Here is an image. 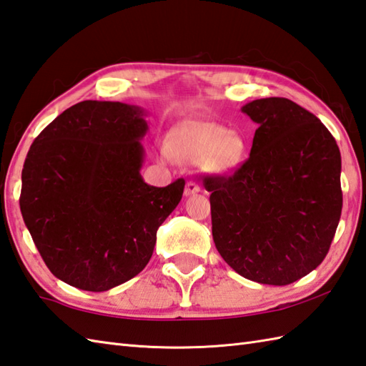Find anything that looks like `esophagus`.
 Segmentation results:
<instances>
[{
	"mask_svg": "<svg viewBox=\"0 0 366 366\" xmlns=\"http://www.w3.org/2000/svg\"><path fill=\"white\" fill-rule=\"evenodd\" d=\"M200 192V186L196 182H188L184 186V196L189 197L194 196V194H199Z\"/></svg>",
	"mask_w": 366,
	"mask_h": 366,
	"instance_id": "1",
	"label": "esophagus"
}]
</instances>
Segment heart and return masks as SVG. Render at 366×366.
I'll return each instance as SVG.
<instances>
[{
  "label": "heart",
  "mask_w": 366,
  "mask_h": 366,
  "mask_svg": "<svg viewBox=\"0 0 366 366\" xmlns=\"http://www.w3.org/2000/svg\"><path fill=\"white\" fill-rule=\"evenodd\" d=\"M166 152L186 164H199L205 172L229 177L244 164L249 145L246 137L216 122L189 120L170 129Z\"/></svg>",
  "instance_id": "b5f03b06"
}]
</instances>
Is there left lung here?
<instances>
[{"label": "left lung", "instance_id": "obj_1", "mask_svg": "<svg viewBox=\"0 0 366 366\" xmlns=\"http://www.w3.org/2000/svg\"><path fill=\"white\" fill-rule=\"evenodd\" d=\"M258 125L230 177H207L213 239L242 277L288 285L327 255L342 216L340 149L321 120L288 99L241 108Z\"/></svg>", "mask_w": 366, "mask_h": 366}]
</instances>
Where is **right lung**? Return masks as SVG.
Segmentation results:
<instances>
[{"label":"right lung","instance_id":"right-lung-1","mask_svg":"<svg viewBox=\"0 0 366 366\" xmlns=\"http://www.w3.org/2000/svg\"><path fill=\"white\" fill-rule=\"evenodd\" d=\"M147 111L86 100L40 133L21 170L20 209L48 269L86 291H108L150 262L157 232L184 180L144 182Z\"/></svg>","mask_w":366,"mask_h":366}]
</instances>
